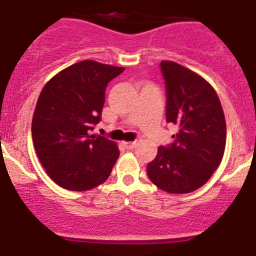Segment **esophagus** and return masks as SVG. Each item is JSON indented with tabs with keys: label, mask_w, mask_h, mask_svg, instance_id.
I'll return each mask as SVG.
<instances>
[{
	"label": "esophagus",
	"mask_w": 256,
	"mask_h": 256,
	"mask_svg": "<svg viewBox=\"0 0 256 256\" xmlns=\"http://www.w3.org/2000/svg\"><path fill=\"white\" fill-rule=\"evenodd\" d=\"M124 145H125L126 149L132 150L134 148H136V145H138V142H124Z\"/></svg>",
	"instance_id": "esophagus-1"
}]
</instances>
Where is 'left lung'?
Masks as SVG:
<instances>
[{
	"instance_id": "1",
	"label": "left lung",
	"mask_w": 256,
	"mask_h": 256,
	"mask_svg": "<svg viewBox=\"0 0 256 256\" xmlns=\"http://www.w3.org/2000/svg\"><path fill=\"white\" fill-rule=\"evenodd\" d=\"M166 122L178 125L169 146H159L146 166L162 190L184 194L198 190L218 168L226 146V121L216 90L190 69L163 60Z\"/></svg>"
}]
</instances>
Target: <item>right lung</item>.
<instances>
[{"mask_svg":"<svg viewBox=\"0 0 256 256\" xmlns=\"http://www.w3.org/2000/svg\"><path fill=\"white\" fill-rule=\"evenodd\" d=\"M124 70L83 60L59 72L42 90L31 124L32 142L48 176L64 190H90L111 174L118 146L90 130L101 120L107 84Z\"/></svg>","mask_w":256,"mask_h":256,"instance_id":"obj_1","label":"right lung"}]
</instances>
